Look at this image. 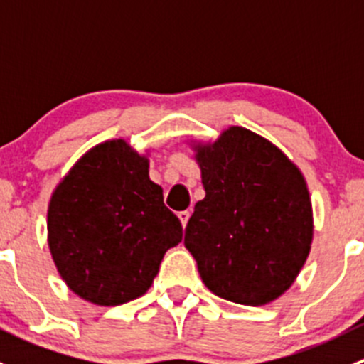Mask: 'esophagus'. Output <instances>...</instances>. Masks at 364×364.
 <instances>
[{
    "instance_id": "34e87169",
    "label": "esophagus",
    "mask_w": 364,
    "mask_h": 364,
    "mask_svg": "<svg viewBox=\"0 0 364 364\" xmlns=\"http://www.w3.org/2000/svg\"><path fill=\"white\" fill-rule=\"evenodd\" d=\"M179 220H181V225L186 227V223H188V218H190V211H179Z\"/></svg>"
}]
</instances>
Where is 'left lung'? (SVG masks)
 I'll list each match as a JSON object with an SVG mask.
<instances>
[{
  "label": "left lung",
  "instance_id": "1",
  "mask_svg": "<svg viewBox=\"0 0 364 364\" xmlns=\"http://www.w3.org/2000/svg\"><path fill=\"white\" fill-rule=\"evenodd\" d=\"M193 149L205 197L186 223V250L213 294L248 306L271 303L294 284L314 240L303 174L243 127Z\"/></svg>",
  "mask_w": 364,
  "mask_h": 364
}]
</instances>
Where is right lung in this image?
Here are the masks:
<instances>
[{
  "label": "right lung",
  "instance_id": "right-lung-1",
  "mask_svg": "<svg viewBox=\"0 0 364 364\" xmlns=\"http://www.w3.org/2000/svg\"><path fill=\"white\" fill-rule=\"evenodd\" d=\"M181 237V222L149 179V160L123 139L84 153L50 197V255L65 284L93 304L146 294Z\"/></svg>",
  "mask_w": 364,
  "mask_h": 364
}]
</instances>
